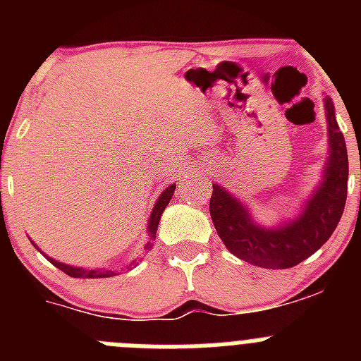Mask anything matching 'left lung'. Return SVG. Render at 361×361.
I'll use <instances>...</instances> for the list:
<instances>
[{"instance_id":"left-lung-1","label":"left lung","mask_w":361,"mask_h":361,"mask_svg":"<svg viewBox=\"0 0 361 361\" xmlns=\"http://www.w3.org/2000/svg\"><path fill=\"white\" fill-rule=\"evenodd\" d=\"M324 103L329 124V159L324 180L296 219L280 228H262L240 200L213 184L209 215L220 240L235 257L266 269H288L317 253L336 229L347 200L349 159L345 139L334 117L333 99L325 97Z\"/></svg>"}]
</instances>
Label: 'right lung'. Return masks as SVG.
Listing matches in <instances>:
<instances>
[{
  "mask_svg": "<svg viewBox=\"0 0 361 361\" xmlns=\"http://www.w3.org/2000/svg\"><path fill=\"white\" fill-rule=\"evenodd\" d=\"M173 191H175V184H171V186H168L164 191H162L161 197H159L157 202H155V208H153L152 215H149L148 229H146L149 235L148 244L145 245L146 251H149L153 247V240H155V233H157L159 222H161V215L162 212H164L166 206H168V202L171 200V197H173ZM41 253H43V251H41ZM44 257H47V255H44ZM47 258H49L50 262H52L57 269H61L63 273H66L68 276H73V279H108V276L117 275V271H111V269H82V267H73V266H68V264L57 262V260H54V258L50 257ZM135 264L137 260H133L130 266H135ZM130 266L126 267V269H130Z\"/></svg>",
  "mask_w": 361,
  "mask_h": 361,
  "instance_id": "obj_1",
  "label": "right lung"
}]
</instances>
